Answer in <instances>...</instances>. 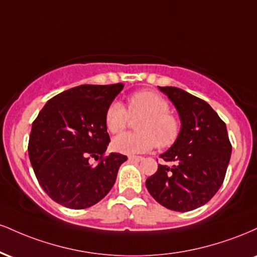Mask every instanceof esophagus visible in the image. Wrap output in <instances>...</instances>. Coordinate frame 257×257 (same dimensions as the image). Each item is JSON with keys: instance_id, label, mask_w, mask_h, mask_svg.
<instances>
[{"instance_id": "1", "label": "esophagus", "mask_w": 257, "mask_h": 257, "mask_svg": "<svg viewBox=\"0 0 257 257\" xmlns=\"http://www.w3.org/2000/svg\"><path fill=\"white\" fill-rule=\"evenodd\" d=\"M128 159L132 162H141L144 158L140 157V156H129Z\"/></svg>"}]
</instances>
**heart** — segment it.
<instances>
[{
  "label": "heart",
  "instance_id": "obj_1",
  "mask_svg": "<svg viewBox=\"0 0 257 257\" xmlns=\"http://www.w3.org/2000/svg\"><path fill=\"white\" fill-rule=\"evenodd\" d=\"M169 102L155 91H139L128 100V111L120 101H112L105 112V124L112 134H118L128 124V112L132 117L143 116L137 133H124L112 141L114 151L137 155L152 150L157 144L161 149L172 146L178 140L181 124L170 113Z\"/></svg>",
  "mask_w": 257,
  "mask_h": 257
}]
</instances>
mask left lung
<instances>
[{"mask_svg": "<svg viewBox=\"0 0 257 257\" xmlns=\"http://www.w3.org/2000/svg\"><path fill=\"white\" fill-rule=\"evenodd\" d=\"M175 106L181 122L178 140L161 157L146 180L149 192L170 210L190 211L208 203L219 191L231 158L225 122L204 100L176 87H158Z\"/></svg>", "mask_w": 257, "mask_h": 257, "instance_id": "8db88e82", "label": "left lung"}]
</instances>
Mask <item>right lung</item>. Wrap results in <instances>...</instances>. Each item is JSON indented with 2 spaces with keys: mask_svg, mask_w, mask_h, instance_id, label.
<instances>
[{
  "mask_svg": "<svg viewBox=\"0 0 257 257\" xmlns=\"http://www.w3.org/2000/svg\"><path fill=\"white\" fill-rule=\"evenodd\" d=\"M124 88L83 84L47 101L34 120L29 157L44 192L70 209L96 204L110 192L126 156L110 153L105 112ZM100 159L98 165L90 157Z\"/></svg>",
  "mask_w": 257,
  "mask_h": 257,
  "instance_id": "add662e5",
  "label": "right lung"
}]
</instances>
